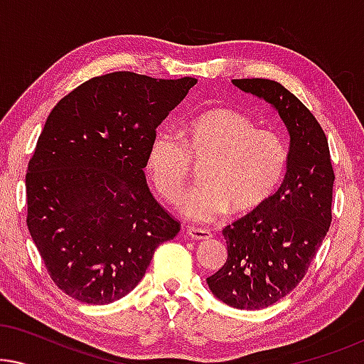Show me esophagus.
Returning <instances> with one entry per match:
<instances>
[{"mask_svg":"<svg viewBox=\"0 0 364 364\" xmlns=\"http://www.w3.org/2000/svg\"><path fill=\"white\" fill-rule=\"evenodd\" d=\"M187 235L193 238V240H205V238L212 237V232L207 228H197V227H188Z\"/></svg>","mask_w":364,"mask_h":364,"instance_id":"1","label":"esophagus"}]
</instances>
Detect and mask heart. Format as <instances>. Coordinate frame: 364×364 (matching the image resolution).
I'll return each instance as SVG.
<instances>
[{"label":"heart","mask_w":364,"mask_h":364,"mask_svg":"<svg viewBox=\"0 0 364 364\" xmlns=\"http://www.w3.org/2000/svg\"><path fill=\"white\" fill-rule=\"evenodd\" d=\"M193 162L202 182L182 198L186 217L210 222L228 208L248 213L270 200L285 177L290 152L280 134L258 129L245 114L217 107L192 117L178 134L161 129L147 151L154 186L167 200L182 196Z\"/></svg>","instance_id":"1"}]
</instances>
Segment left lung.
Instances as JSON below:
<instances>
[{
	"instance_id": "left-lung-1",
	"label": "left lung",
	"mask_w": 364,
	"mask_h": 364,
	"mask_svg": "<svg viewBox=\"0 0 364 364\" xmlns=\"http://www.w3.org/2000/svg\"><path fill=\"white\" fill-rule=\"evenodd\" d=\"M263 99L290 134V162L270 200L223 228L227 262L207 278L218 300L260 310L287 296L310 267L331 223L335 172L328 139L300 99L270 79H233Z\"/></svg>"
}]
</instances>
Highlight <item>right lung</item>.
<instances>
[{
	"mask_svg": "<svg viewBox=\"0 0 364 364\" xmlns=\"http://www.w3.org/2000/svg\"><path fill=\"white\" fill-rule=\"evenodd\" d=\"M129 71L82 82L46 119L26 173L28 230L51 280L89 305L132 291L181 230L149 191L156 129L196 86Z\"/></svg>",
	"mask_w": 364,
	"mask_h": 364,
	"instance_id": "obj_1",
	"label": "right lung"
}]
</instances>
